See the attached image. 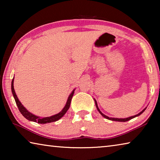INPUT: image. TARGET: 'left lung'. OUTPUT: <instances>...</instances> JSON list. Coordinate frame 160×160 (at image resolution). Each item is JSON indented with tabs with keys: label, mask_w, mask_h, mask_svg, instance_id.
Here are the masks:
<instances>
[{
	"label": "left lung",
	"mask_w": 160,
	"mask_h": 160,
	"mask_svg": "<svg viewBox=\"0 0 160 160\" xmlns=\"http://www.w3.org/2000/svg\"><path fill=\"white\" fill-rule=\"evenodd\" d=\"M94 102H95V104H96V107H97V110H98V112H99L100 113H101L102 116H104V117L105 118L109 119V120L115 121H121V122H126V121H129V120H131V119L133 118H135V117H136V116H140V114H141L142 113L144 112V111L146 109V108H145V109H143L141 112H140V113H138V114L135 115V116H131V117H128V118H109V116H106V115H104V113H102L101 112V111L99 110V109L98 108V106H97V102L95 101V100H94Z\"/></svg>",
	"instance_id": "left-lung-1"
}]
</instances>
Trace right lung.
I'll use <instances>...</instances> for the list:
<instances>
[{"instance_id": "right-lung-1", "label": "right lung", "mask_w": 160, "mask_h": 160, "mask_svg": "<svg viewBox=\"0 0 160 160\" xmlns=\"http://www.w3.org/2000/svg\"><path fill=\"white\" fill-rule=\"evenodd\" d=\"M13 82H14V78H13L12 80V84H11V89H12V92L13 94V97H14L16 104L19 109V111H20V113L22 114L24 117L26 118L27 119H28L29 121H34V122H37L38 123H51V122H54V121H56L60 119L61 117H63V115L66 113L68 109H69L70 105V102H71V99L72 97L74 94V91L73 90L71 92V94H70V96L68 98L66 106L64 107V108L62 109L61 112L60 113H57V114L51 116H48V117H44V118H40L39 116H37L34 114H32L30 112H29L28 110H27L25 107L22 106V104H21V102L19 101V99L18 98L17 95H16L15 92L14 90V86H13Z\"/></svg>"}]
</instances>
